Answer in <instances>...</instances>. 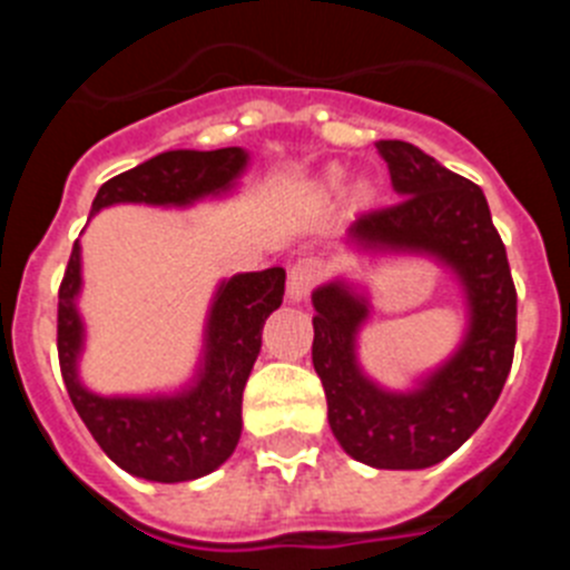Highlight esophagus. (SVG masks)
Returning <instances> with one entry per match:
<instances>
[{"label": "esophagus", "mask_w": 570, "mask_h": 570, "mask_svg": "<svg viewBox=\"0 0 570 570\" xmlns=\"http://www.w3.org/2000/svg\"><path fill=\"white\" fill-rule=\"evenodd\" d=\"M322 279V262L320 259H299L288 271V299L302 302L314 291L316 282Z\"/></svg>", "instance_id": "1"}]
</instances>
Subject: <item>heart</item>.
<instances>
[{
    "instance_id": "heart-1",
    "label": "heart",
    "mask_w": 570,
    "mask_h": 570,
    "mask_svg": "<svg viewBox=\"0 0 570 570\" xmlns=\"http://www.w3.org/2000/svg\"><path fill=\"white\" fill-rule=\"evenodd\" d=\"M328 179H331V183H336V179H340V168L331 170ZM351 194H354V203L365 205V203H371V199H374V185L367 183V179H360V183H354Z\"/></svg>"
}]
</instances>
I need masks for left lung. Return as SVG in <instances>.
I'll list each match as a JSON object with an SVG mask.
<instances>
[{"label":"left lung","instance_id":"8db88e82","mask_svg":"<svg viewBox=\"0 0 570 570\" xmlns=\"http://www.w3.org/2000/svg\"><path fill=\"white\" fill-rule=\"evenodd\" d=\"M400 203L347 225V242L371 254H428L442 262L468 302L460 347L414 391H385L356 360L371 305L347 282L314 291V367L328 422L345 454L371 468L416 471L451 456L485 422L502 394L517 345V288L505 245L480 185L411 142L382 139Z\"/></svg>","mask_w":570,"mask_h":570}]
</instances>
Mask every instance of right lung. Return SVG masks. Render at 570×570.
<instances>
[{"label":"right lung","mask_w":570,"mask_h":570,"mask_svg":"<svg viewBox=\"0 0 570 570\" xmlns=\"http://www.w3.org/2000/svg\"><path fill=\"white\" fill-rule=\"evenodd\" d=\"M248 168L242 148L165 150L99 188L90 214L110 205L188 208L228 194ZM82 248L73 242L59 285V367L77 414L122 471L150 482H188L216 471L242 434V391L262 347V325L282 305L285 268L250 271L219 282L205 325V356L194 382L176 394L99 396L79 380L85 325L77 311Z\"/></svg>","instance_id":"obj_1"}]
</instances>
